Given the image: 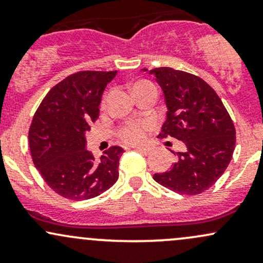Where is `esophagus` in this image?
I'll return each instance as SVG.
<instances>
[{
  "instance_id": "esophagus-1",
  "label": "esophagus",
  "mask_w": 263,
  "mask_h": 263,
  "mask_svg": "<svg viewBox=\"0 0 263 263\" xmlns=\"http://www.w3.org/2000/svg\"><path fill=\"white\" fill-rule=\"evenodd\" d=\"M136 151H138V152L143 153V155H149L151 152H152V149L149 148V147H135Z\"/></svg>"
}]
</instances>
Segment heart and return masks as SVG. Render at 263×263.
Listing matches in <instances>:
<instances>
[{"label": "heart", "mask_w": 263, "mask_h": 263, "mask_svg": "<svg viewBox=\"0 0 263 263\" xmlns=\"http://www.w3.org/2000/svg\"><path fill=\"white\" fill-rule=\"evenodd\" d=\"M138 84H147V83H138ZM136 84V85H138ZM153 123L151 121H137L129 122L127 125L122 126L119 131V136L122 141L126 143H140V142L146 140L148 132L152 129Z\"/></svg>", "instance_id": "obj_1"}]
</instances>
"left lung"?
Masks as SVG:
<instances>
[{"label": "left lung", "instance_id": "8db88e82", "mask_svg": "<svg viewBox=\"0 0 263 263\" xmlns=\"http://www.w3.org/2000/svg\"><path fill=\"white\" fill-rule=\"evenodd\" d=\"M147 71V69H142ZM164 95L167 117L159 137L182 141L170 171L153 179L178 194L197 195L221 177L232 158L235 126L218 93L195 75L172 68L149 70Z\"/></svg>", "mask_w": 263, "mask_h": 263}]
</instances>
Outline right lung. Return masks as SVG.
<instances>
[{"mask_svg": "<svg viewBox=\"0 0 263 263\" xmlns=\"http://www.w3.org/2000/svg\"><path fill=\"white\" fill-rule=\"evenodd\" d=\"M117 71H79L50 89L29 127L33 163L44 182L70 200L102 194L119 179L123 149L110 147L100 158L86 149V131L99 117L105 87Z\"/></svg>", "mask_w": 263, "mask_h": 263, "instance_id": "1", "label": "right lung"}]
</instances>
